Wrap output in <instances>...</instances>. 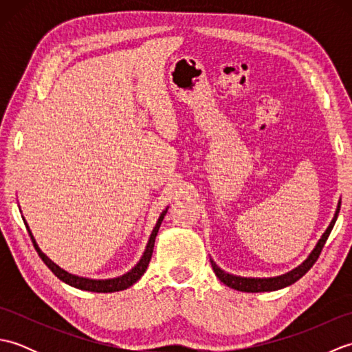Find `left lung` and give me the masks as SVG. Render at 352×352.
I'll return each mask as SVG.
<instances>
[{
    "label": "left lung",
    "instance_id": "left-lung-1",
    "mask_svg": "<svg viewBox=\"0 0 352 352\" xmlns=\"http://www.w3.org/2000/svg\"><path fill=\"white\" fill-rule=\"evenodd\" d=\"M339 210H340V201L338 204V208H336V213H334V218L330 222V226L325 230V233L322 234V237L319 239V242L316 243L315 250L310 252V256L307 257V260L301 263L298 267H295L294 271H290L287 274H283L280 276H271V278H246V276H237L233 274H228L226 271H222V269L214 263V261L210 258V263L213 271L216 274V276L226 284V286L234 289V290H241V292H272V290H278L283 287H287L290 284H294L295 281H298L301 278L302 275H305L309 272V269L315 265V261L318 260L320 251H322L324 245L327 242L328 236H330L331 230L336 223V219H338L339 216Z\"/></svg>",
    "mask_w": 352,
    "mask_h": 352
}]
</instances>
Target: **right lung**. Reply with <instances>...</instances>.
Wrapping results in <instances>:
<instances>
[{
  "label": "right lung",
  "instance_id": "1",
  "mask_svg": "<svg viewBox=\"0 0 352 352\" xmlns=\"http://www.w3.org/2000/svg\"><path fill=\"white\" fill-rule=\"evenodd\" d=\"M168 208L166 210H163L159 221H157L155 227L153 230L151 236H149V241L146 243V248H145V252L144 256L140 257V260L138 261V265L134 266L130 272H126L121 276H116V278H109V280H92V278H85V276H78V275H74V274H69L68 271H65V269H62L58 265H56L54 261H52L51 258H48L45 254L42 252V250L39 248V245L36 243L34 237L32 234V231H30L28 228V223L25 222L24 219V223L25 227L28 230V234L30 237H32V242L34 245V248L37 251V254H39V257L42 258V261L45 265H47L51 272L54 274L58 280H62L63 283L69 284V286L72 287H77V289H81V290H89V292H98V294H109V292H119V290H124V289H129L130 286H133L134 283H136L138 280H140V276L144 275V272L146 271V267L149 265V260H151V256H153V250H154V242H155V236L157 233H159V228L162 226V221L164 218V214H166Z\"/></svg>",
  "mask_w": 352,
  "mask_h": 352
}]
</instances>
